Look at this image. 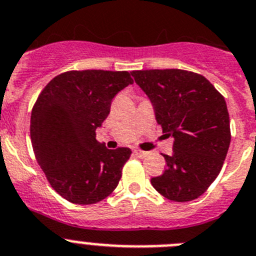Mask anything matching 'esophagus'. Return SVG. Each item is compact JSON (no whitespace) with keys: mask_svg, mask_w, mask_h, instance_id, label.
I'll list each match as a JSON object with an SVG mask.
<instances>
[{"mask_svg":"<svg viewBox=\"0 0 256 256\" xmlns=\"http://www.w3.org/2000/svg\"><path fill=\"white\" fill-rule=\"evenodd\" d=\"M134 153H135V156H139V158H144V156H148V152L140 150V149H138V148L134 149Z\"/></svg>","mask_w":256,"mask_h":256,"instance_id":"obj_1","label":"esophagus"}]
</instances>
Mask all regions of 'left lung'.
<instances>
[{"instance_id":"obj_1","label":"left lung","mask_w":256,"mask_h":256,"mask_svg":"<svg viewBox=\"0 0 256 256\" xmlns=\"http://www.w3.org/2000/svg\"><path fill=\"white\" fill-rule=\"evenodd\" d=\"M148 96L156 122L172 136L174 153L163 154L167 168L150 180L160 195L190 202L204 194L217 178L231 142L224 98L202 75L191 71H132Z\"/></svg>"}]
</instances>
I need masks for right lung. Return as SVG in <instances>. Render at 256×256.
<instances>
[{
    "instance_id": "right-lung-1",
    "label": "right lung",
    "mask_w": 256,
    "mask_h": 256,
    "mask_svg": "<svg viewBox=\"0 0 256 256\" xmlns=\"http://www.w3.org/2000/svg\"><path fill=\"white\" fill-rule=\"evenodd\" d=\"M128 71H68L50 80L33 107L30 139L50 186L74 204H94L117 188L128 148L96 139L118 92L132 84Z\"/></svg>"
}]
</instances>
